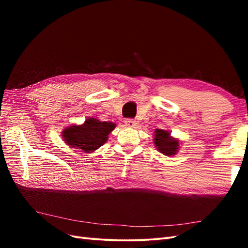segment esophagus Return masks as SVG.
Listing matches in <instances>:
<instances>
[{
    "label": "esophagus",
    "mask_w": 248,
    "mask_h": 248,
    "mask_svg": "<svg viewBox=\"0 0 248 248\" xmlns=\"http://www.w3.org/2000/svg\"><path fill=\"white\" fill-rule=\"evenodd\" d=\"M124 123L127 127H130V128H136V126H137V122L134 121L133 119H126Z\"/></svg>",
    "instance_id": "1"
}]
</instances>
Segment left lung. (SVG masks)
Listing matches in <instances>:
<instances>
[{
	"mask_svg": "<svg viewBox=\"0 0 248 248\" xmlns=\"http://www.w3.org/2000/svg\"><path fill=\"white\" fill-rule=\"evenodd\" d=\"M154 144L160 153L167 156L175 155L179 149V140L172 139L169 131L162 129H156Z\"/></svg>",
	"mask_w": 248,
	"mask_h": 248,
	"instance_id": "obj_1",
	"label": "left lung"
}]
</instances>
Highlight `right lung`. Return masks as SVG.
<instances>
[{
  "mask_svg": "<svg viewBox=\"0 0 248 248\" xmlns=\"http://www.w3.org/2000/svg\"><path fill=\"white\" fill-rule=\"evenodd\" d=\"M116 124L101 122L94 118L87 119L82 125H71L63 130L62 137L67 145L90 153L101 147L108 140V134Z\"/></svg>",
  "mask_w": 248,
  "mask_h": 248,
  "instance_id": "right-lung-1",
  "label": "right lung"
}]
</instances>
